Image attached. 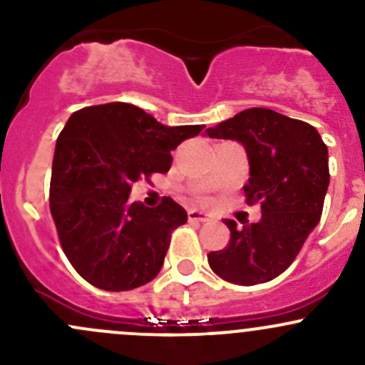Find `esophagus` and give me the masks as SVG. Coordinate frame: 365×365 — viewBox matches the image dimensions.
I'll use <instances>...</instances> for the list:
<instances>
[{"mask_svg":"<svg viewBox=\"0 0 365 365\" xmlns=\"http://www.w3.org/2000/svg\"><path fill=\"white\" fill-rule=\"evenodd\" d=\"M189 220L190 222H208L212 217H210V213L206 212H201V210H189Z\"/></svg>","mask_w":365,"mask_h":365,"instance_id":"1","label":"esophagus"}]
</instances>
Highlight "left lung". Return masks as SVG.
Here are the masks:
<instances>
[{
  "instance_id": "obj_1",
  "label": "left lung",
  "mask_w": 365,
  "mask_h": 365,
  "mask_svg": "<svg viewBox=\"0 0 365 365\" xmlns=\"http://www.w3.org/2000/svg\"><path fill=\"white\" fill-rule=\"evenodd\" d=\"M208 138L244 146L249 160L247 203L261 220L224 219L231 240L208 254L210 268L233 284L268 282L286 270L319 222L330 183L329 150L312 125L272 109L252 108L206 128Z\"/></svg>"
}]
</instances>
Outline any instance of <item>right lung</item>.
Segmentation results:
<instances>
[{
  "label": "right lung",
  "instance_id": "1",
  "mask_svg": "<svg viewBox=\"0 0 365 365\" xmlns=\"http://www.w3.org/2000/svg\"><path fill=\"white\" fill-rule=\"evenodd\" d=\"M203 128L168 127L125 102L68 118L54 148L51 215L65 256L95 288L128 292L157 277L187 212L171 197L148 208L128 196L138 180L168 173L173 150Z\"/></svg>",
  "mask_w": 365,
  "mask_h": 365
}]
</instances>
